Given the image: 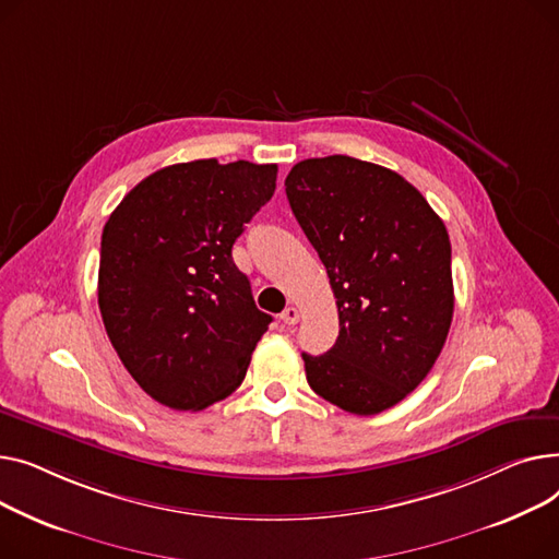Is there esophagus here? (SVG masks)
<instances>
[{
    "mask_svg": "<svg viewBox=\"0 0 559 559\" xmlns=\"http://www.w3.org/2000/svg\"><path fill=\"white\" fill-rule=\"evenodd\" d=\"M282 322L284 324H295V322H298L300 320V311L298 309H295V307H286L284 311H282Z\"/></svg>",
    "mask_w": 559,
    "mask_h": 559,
    "instance_id": "1",
    "label": "esophagus"
}]
</instances>
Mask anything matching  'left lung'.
Here are the masks:
<instances>
[{"instance_id": "obj_1", "label": "left lung", "mask_w": 559, "mask_h": 559, "mask_svg": "<svg viewBox=\"0 0 559 559\" xmlns=\"http://www.w3.org/2000/svg\"><path fill=\"white\" fill-rule=\"evenodd\" d=\"M284 185L338 307L336 345L302 354L307 381L347 413L377 415L411 395L444 347L447 227L400 174L349 155L302 159Z\"/></svg>"}]
</instances>
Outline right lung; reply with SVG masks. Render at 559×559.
I'll use <instances>...</instances> for the list:
<instances>
[{"label": "right lung", "mask_w": 559, "mask_h": 559, "mask_svg": "<svg viewBox=\"0 0 559 559\" xmlns=\"http://www.w3.org/2000/svg\"><path fill=\"white\" fill-rule=\"evenodd\" d=\"M277 164H171L130 189L102 235L98 309L155 402L203 411L241 385L271 316L233 246L275 193Z\"/></svg>", "instance_id": "1"}]
</instances>
